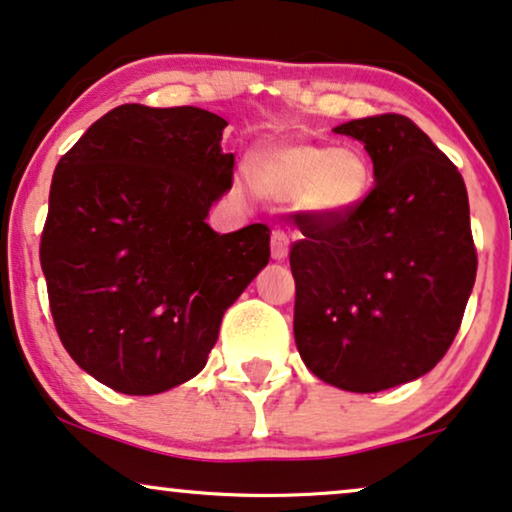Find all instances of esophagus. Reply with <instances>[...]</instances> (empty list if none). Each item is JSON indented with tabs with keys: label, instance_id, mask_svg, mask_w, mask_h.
Segmentation results:
<instances>
[{
	"label": "esophagus",
	"instance_id": "obj_1",
	"mask_svg": "<svg viewBox=\"0 0 512 512\" xmlns=\"http://www.w3.org/2000/svg\"><path fill=\"white\" fill-rule=\"evenodd\" d=\"M288 250H290V236L285 234V231L276 229L274 234H271V257H274V260H285V257H288Z\"/></svg>",
	"mask_w": 512,
	"mask_h": 512
}]
</instances>
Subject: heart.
Here are the masks:
<instances>
[{"mask_svg": "<svg viewBox=\"0 0 512 512\" xmlns=\"http://www.w3.org/2000/svg\"><path fill=\"white\" fill-rule=\"evenodd\" d=\"M252 177L271 199L297 201L323 220H342L370 194L372 166L356 147L276 142L257 154Z\"/></svg>", "mask_w": 512, "mask_h": 512, "instance_id": "obj_1", "label": "heart"}]
</instances>
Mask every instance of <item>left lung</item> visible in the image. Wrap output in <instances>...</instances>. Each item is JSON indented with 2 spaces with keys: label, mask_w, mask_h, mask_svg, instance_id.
Instances as JSON below:
<instances>
[{
  "label": "left lung",
  "mask_w": 512,
  "mask_h": 512,
  "mask_svg": "<svg viewBox=\"0 0 512 512\" xmlns=\"http://www.w3.org/2000/svg\"><path fill=\"white\" fill-rule=\"evenodd\" d=\"M374 163L372 192L342 220L299 215L292 245L295 342L344 391L377 393L440 363L478 271L463 177L403 114L335 128Z\"/></svg>",
  "instance_id": "8db88e82"
}]
</instances>
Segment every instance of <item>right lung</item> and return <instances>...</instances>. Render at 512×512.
<instances>
[{
  "instance_id": "right-lung-1",
  "label": "right lung",
  "mask_w": 512,
  "mask_h": 512,
  "mask_svg": "<svg viewBox=\"0 0 512 512\" xmlns=\"http://www.w3.org/2000/svg\"><path fill=\"white\" fill-rule=\"evenodd\" d=\"M227 121L121 105L58 161L39 260L58 337L114 391L154 395L206 367L224 311L269 262V227L217 234Z\"/></svg>"
}]
</instances>
